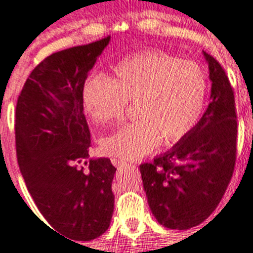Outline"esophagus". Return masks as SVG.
<instances>
[{
    "mask_svg": "<svg viewBox=\"0 0 253 253\" xmlns=\"http://www.w3.org/2000/svg\"><path fill=\"white\" fill-rule=\"evenodd\" d=\"M112 163H113L114 167H121V166L125 165L124 162H120V160H117V159H112Z\"/></svg>",
    "mask_w": 253,
    "mask_h": 253,
    "instance_id": "esophagus-1",
    "label": "esophagus"
}]
</instances>
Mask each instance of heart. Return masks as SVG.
Instances as JSON below:
<instances>
[{"mask_svg":"<svg viewBox=\"0 0 253 253\" xmlns=\"http://www.w3.org/2000/svg\"><path fill=\"white\" fill-rule=\"evenodd\" d=\"M209 84L202 68L158 49L121 59L110 79L93 77L82 91L86 113L97 124L119 120L134 101L137 120L101 139V151L120 162L139 160L160 140L175 144L191 133L204 114Z\"/></svg>","mask_w":253,"mask_h":253,"instance_id":"heart-1","label":"heart"}]
</instances>
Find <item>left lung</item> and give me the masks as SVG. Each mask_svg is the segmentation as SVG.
I'll list each match as a JSON object with an SVG mask.
<instances>
[{
  "mask_svg": "<svg viewBox=\"0 0 253 253\" xmlns=\"http://www.w3.org/2000/svg\"><path fill=\"white\" fill-rule=\"evenodd\" d=\"M211 81L210 104L194 130L152 163L140 166L149 209L160 225L190 229L220 204L233 175L237 116L224 68L204 52Z\"/></svg>",
  "mask_w": 253,
  "mask_h": 253,
  "instance_id": "left-lung-1",
  "label": "left lung"
}]
</instances>
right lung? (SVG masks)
<instances>
[{"label":"right lung","instance_id":"add662e5","mask_svg":"<svg viewBox=\"0 0 253 253\" xmlns=\"http://www.w3.org/2000/svg\"><path fill=\"white\" fill-rule=\"evenodd\" d=\"M110 36L63 49L33 68L16 106L20 171L35 204L52 230L90 241L108 230L114 209L116 167L90 159L84 114V81ZM89 165L87 171L79 165Z\"/></svg>","mask_w":253,"mask_h":253}]
</instances>
